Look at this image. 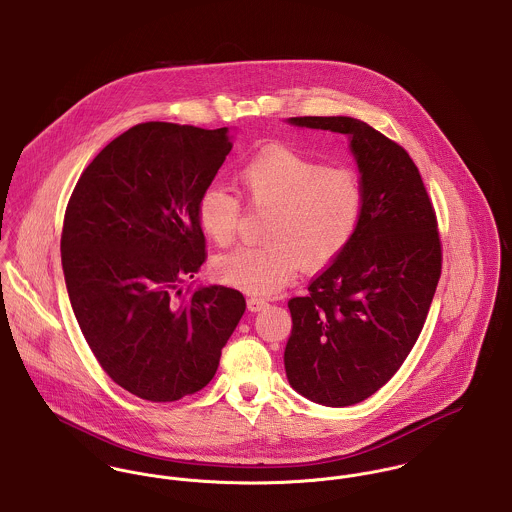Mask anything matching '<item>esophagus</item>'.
<instances>
[{
	"instance_id": "1",
	"label": "esophagus",
	"mask_w": 512,
	"mask_h": 512,
	"mask_svg": "<svg viewBox=\"0 0 512 512\" xmlns=\"http://www.w3.org/2000/svg\"><path fill=\"white\" fill-rule=\"evenodd\" d=\"M267 305H269V303H267L265 299H261V297H249V299H247V308H249L251 312H259V310H263Z\"/></svg>"
}]
</instances>
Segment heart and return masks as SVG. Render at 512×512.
<instances>
[{
    "instance_id": "obj_1",
    "label": "heart",
    "mask_w": 512,
    "mask_h": 512,
    "mask_svg": "<svg viewBox=\"0 0 512 512\" xmlns=\"http://www.w3.org/2000/svg\"><path fill=\"white\" fill-rule=\"evenodd\" d=\"M239 192L253 209H269L265 245L241 247L215 261V275L249 295H271L289 285L301 267L332 265L354 239L362 213L360 178L346 168L283 146H267L237 172ZM241 200L223 186H207L198 198V225L205 237L227 247L241 221Z\"/></svg>"
}]
</instances>
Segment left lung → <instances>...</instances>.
Masks as SVG:
<instances>
[{
    "label": "left lung",
    "instance_id": "left-lung-1",
    "mask_svg": "<svg viewBox=\"0 0 512 512\" xmlns=\"http://www.w3.org/2000/svg\"><path fill=\"white\" fill-rule=\"evenodd\" d=\"M291 124L350 136L364 213L346 251L289 301L291 386L308 400L354 406L408 358L441 277L437 217L408 152L350 116H295Z\"/></svg>",
    "mask_w": 512,
    "mask_h": 512
}]
</instances>
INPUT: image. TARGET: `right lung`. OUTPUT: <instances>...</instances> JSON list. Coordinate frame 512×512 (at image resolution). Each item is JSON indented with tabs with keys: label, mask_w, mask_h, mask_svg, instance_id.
I'll use <instances>...</instances> for the list:
<instances>
[{
	"label": "right lung",
	"mask_w": 512,
	"mask_h": 512,
	"mask_svg": "<svg viewBox=\"0 0 512 512\" xmlns=\"http://www.w3.org/2000/svg\"><path fill=\"white\" fill-rule=\"evenodd\" d=\"M231 148L227 128L136 124L85 168L67 204L71 307L108 378L142 400L205 388L245 312L235 289L180 291L207 259L196 207Z\"/></svg>",
	"instance_id": "right-lung-1"
}]
</instances>
